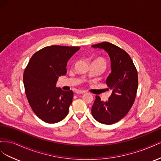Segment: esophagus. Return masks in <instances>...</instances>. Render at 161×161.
Listing matches in <instances>:
<instances>
[{"instance_id":"esophagus-1","label":"esophagus","mask_w":161,"mask_h":161,"mask_svg":"<svg viewBox=\"0 0 161 161\" xmlns=\"http://www.w3.org/2000/svg\"><path fill=\"white\" fill-rule=\"evenodd\" d=\"M76 94H79V95H81V94H84L85 93V91H82V90H77L76 91Z\"/></svg>"}]
</instances>
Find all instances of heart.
<instances>
[{"instance_id": "heart-1", "label": "heart", "mask_w": 161, "mask_h": 161, "mask_svg": "<svg viewBox=\"0 0 161 161\" xmlns=\"http://www.w3.org/2000/svg\"><path fill=\"white\" fill-rule=\"evenodd\" d=\"M93 62H97L101 63V64H103L105 65V61L103 59V58H96V59H95V60H93Z\"/></svg>"}]
</instances>
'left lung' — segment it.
Returning a JSON list of instances; mask_svg holds the SVG:
<instances>
[{"instance_id": "1", "label": "left lung", "mask_w": 161, "mask_h": 161, "mask_svg": "<svg viewBox=\"0 0 161 161\" xmlns=\"http://www.w3.org/2000/svg\"><path fill=\"white\" fill-rule=\"evenodd\" d=\"M104 50L110 58L111 72L106 80L112 92L106 101L95 97L91 114L99 123L111 125L122 119L132 106L137 92L138 72L128 53L109 42L91 46Z\"/></svg>"}]
</instances>
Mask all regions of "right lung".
I'll return each mask as SVG.
<instances>
[{"mask_svg": "<svg viewBox=\"0 0 161 161\" xmlns=\"http://www.w3.org/2000/svg\"><path fill=\"white\" fill-rule=\"evenodd\" d=\"M80 47L51 46L34 53L23 74L25 94L32 110L49 124L64 119L69 114L73 92L56 87L58 78L66 74L70 58Z\"/></svg>", "mask_w": 161, "mask_h": 161, "instance_id": "add662e5", "label": "right lung"}]
</instances>
